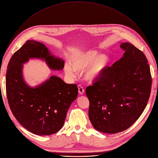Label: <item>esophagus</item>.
I'll use <instances>...</instances> for the list:
<instances>
[{"mask_svg": "<svg viewBox=\"0 0 158 158\" xmlns=\"http://www.w3.org/2000/svg\"><path fill=\"white\" fill-rule=\"evenodd\" d=\"M78 91H79V93L80 94H83L84 93V88L81 85H78Z\"/></svg>", "mask_w": 158, "mask_h": 158, "instance_id": "1", "label": "esophagus"}]
</instances>
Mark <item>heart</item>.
I'll use <instances>...</instances> for the list:
<instances>
[{
    "mask_svg": "<svg viewBox=\"0 0 158 158\" xmlns=\"http://www.w3.org/2000/svg\"><path fill=\"white\" fill-rule=\"evenodd\" d=\"M96 51L89 50L72 55L69 64H66L64 70L66 75L74 78L77 72L85 70L84 78L89 82H93L99 78L108 64V58L105 55L98 56Z\"/></svg>",
    "mask_w": 158,
    "mask_h": 158,
    "instance_id": "obj_1",
    "label": "heart"
}]
</instances>
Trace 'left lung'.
Listing matches in <instances>:
<instances>
[{
  "mask_svg": "<svg viewBox=\"0 0 158 158\" xmlns=\"http://www.w3.org/2000/svg\"><path fill=\"white\" fill-rule=\"evenodd\" d=\"M122 58L106 68L85 89L89 118L97 131L115 134L132 126L149 99L152 77L146 55L129 43H123Z\"/></svg>",
  "mask_w": 158,
  "mask_h": 158,
  "instance_id": "8db88e82",
  "label": "left lung"
}]
</instances>
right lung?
<instances>
[{
  "mask_svg": "<svg viewBox=\"0 0 158 158\" xmlns=\"http://www.w3.org/2000/svg\"><path fill=\"white\" fill-rule=\"evenodd\" d=\"M30 58L45 59L53 70L64 67V61L51 55L41 43L27 41L13 54L7 65L8 103L14 117L27 131L38 135H52L63 127L67 111L77 96L78 88L54 76L36 88L29 87L23 80L22 68Z\"/></svg>",
  "mask_w": 158,
  "mask_h": 158,
  "instance_id": "right-lung-1",
  "label": "right lung"
}]
</instances>
